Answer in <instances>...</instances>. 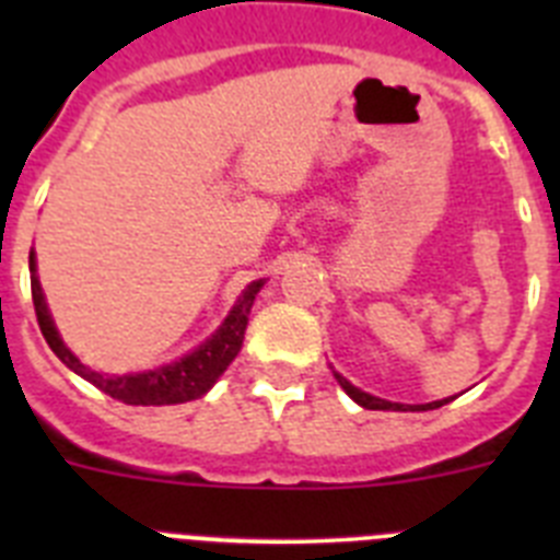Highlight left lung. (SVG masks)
Masks as SVG:
<instances>
[{
  "mask_svg": "<svg viewBox=\"0 0 560 560\" xmlns=\"http://www.w3.org/2000/svg\"><path fill=\"white\" fill-rule=\"evenodd\" d=\"M336 381H339L341 389H345V393H348L350 398H353L355 404L364 409H389V412H415V409H418L420 412V409H438V407H443V404H448V398H446V400H434V404H423V407H404V404H393V400H384V398H375V395L361 393L359 387H353V384H350L348 378H341L339 373H336Z\"/></svg>",
  "mask_w": 560,
  "mask_h": 560,
  "instance_id": "1",
  "label": "left lung"
}]
</instances>
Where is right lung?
I'll return each mask as SVG.
<instances>
[{
    "instance_id": "obj_1",
    "label": "right lung",
    "mask_w": 560,
    "mask_h": 560,
    "mask_svg": "<svg viewBox=\"0 0 560 560\" xmlns=\"http://www.w3.org/2000/svg\"><path fill=\"white\" fill-rule=\"evenodd\" d=\"M264 280L252 283L249 289L241 294L235 308L230 311V316L224 319L215 336L207 339L199 350H192L185 359L173 361L167 368L148 370V373L137 375H103L89 370L86 364L72 355V350L67 348L58 336L56 325H52V316H49L47 303H44L42 283L36 277V257L30 252V291H33V305H36V319L38 328H42L44 339L52 348V353L67 364L69 370H75L81 378H86L89 384H95L101 393L112 395V398L122 400V404H133V407H162V404H185V400L201 398L207 389L219 381V375L230 368V361L235 359L241 345H244V330L249 323V308L255 303V294L260 291Z\"/></svg>"
}]
</instances>
